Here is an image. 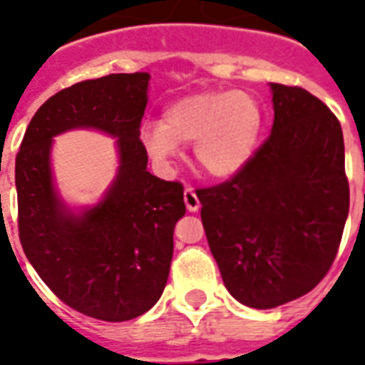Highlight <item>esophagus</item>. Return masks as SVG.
Listing matches in <instances>:
<instances>
[{
	"label": "esophagus",
	"mask_w": 365,
	"mask_h": 365,
	"mask_svg": "<svg viewBox=\"0 0 365 365\" xmlns=\"http://www.w3.org/2000/svg\"><path fill=\"white\" fill-rule=\"evenodd\" d=\"M183 200H185V208H187L189 212H197L200 208L199 197H197V193H195L191 187H187L183 191Z\"/></svg>",
	"instance_id": "obj_1"
}]
</instances>
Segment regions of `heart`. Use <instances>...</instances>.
I'll list each match as a JSON object with an SVG mask.
<instances>
[{
	"label": "heart",
	"mask_w": 365,
	"mask_h": 365,
	"mask_svg": "<svg viewBox=\"0 0 365 365\" xmlns=\"http://www.w3.org/2000/svg\"><path fill=\"white\" fill-rule=\"evenodd\" d=\"M263 126L259 100L244 91L187 94L172 102L157 125L140 136L149 157L168 166L180 143H193L195 163L212 178H231L254 155Z\"/></svg>",
	"instance_id": "obj_1"
}]
</instances>
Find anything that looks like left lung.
<instances>
[{
	"mask_svg": "<svg viewBox=\"0 0 365 365\" xmlns=\"http://www.w3.org/2000/svg\"><path fill=\"white\" fill-rule=\"evenodd\" d=\"M271 91V136L227 182L197 191L223 284L252 309L297 299L326 277L351 200L337 117L305 88Z\"/></svg>",
	"mask_w": 365,
	"mask_h": 365,
	"instance_id": "8db88e82",
	"label": "left lung"
}]
</instances>
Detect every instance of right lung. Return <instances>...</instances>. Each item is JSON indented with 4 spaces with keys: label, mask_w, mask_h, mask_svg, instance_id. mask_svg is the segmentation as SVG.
Instances as JSON below:
<instances>
[{
    "label": "right lung",
    "mask_w": 365,
    "mask_h": 365,
    "mask_svg": "<svg viewBox=\"0 0 365 365\" xmlns=\"http://www.w3.org/2000/svg\"><path fill=\"white\" fill-rule=\"evenodd\" d=\"M149 73H110L60 91L36 111L14 165L19 237L41 280L66 305L125 322L159 301L170 272L183 185L148 172L140 125ZM94 128L118 138L120 168L98 205L71 212L53 191L52 138Z\"/></svg>",
    "instance_id": "right-lung-1"
}]
</instances>
